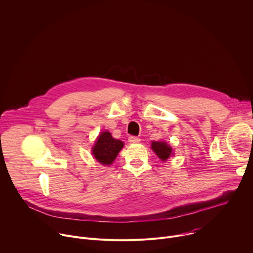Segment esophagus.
I'll list each match as a JSON object with an SVG mask.
<instances>
[{
    "label": "esophagus",
    "instance_id": "34e87169",
    "mask_svg": "<svg viewBox=\"0 0 253 253\" xmlns=\"http://www.w3.org/2000/svg\"><path fill=\"white\" fill-rule=\"evenodd\" d=\"M128 141H129L131 144H134V143H138V142L140 141V139H139L138 137H136V136H130V137L128 138Z\"/></svg>",
    "mask_w": 253,
    "mask_h": 253
}]
</instances>
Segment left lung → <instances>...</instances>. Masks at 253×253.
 Returning <instances> with one entry per match:
<instances>
[{
    "mask_svg": "<svg viewBox=\"0 0 253 253\" xmlns=\"http://www.w3.org/2000/svg\"><path fill=\"white\" fill-rule=\"evenodd\" d=\"M152 150L157 154V156L162 160L166 161L172 155V148L166 142H152L151 144Z\"/></svg>",
    "mask_w": 253,
    "mask_h": 253,
    "instance_id": "obj_1",
    "label": "left lung"
}]
</instances>
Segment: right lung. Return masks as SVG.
Instances as JSON below:
<instances>
[{"label": "right lung", "instance_id": "add662e5", "mask_svg": "<svg viewBox=\"0 0 253 253\" xmlns=\"http://www.w3.org/2000/svg\"><path fill=\"white\" fill-rule=\"evenodd\" d=\"M123 146L122 141L114 139L109 132L105 131L99 135L92 151L98 162L103 165H110Z\"/></svg>", "mask_w": 253, "mask_h": 253}]
</instances>
